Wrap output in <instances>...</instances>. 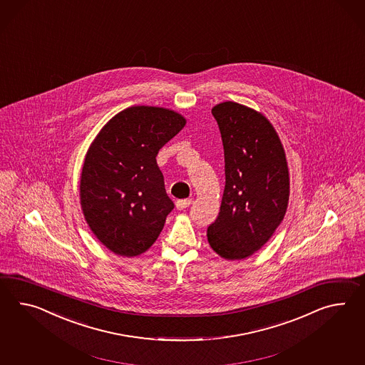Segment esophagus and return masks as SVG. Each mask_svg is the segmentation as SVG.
<instances>
[{
	"instance_id": "esophagus-1",
	"label": "esophagus",
	"mask_w": 365,
	"mask_h": 365,
	"mask_svg": "<svg viewBox=\"0 0 365 365\" xmlns=\"http://www.w3.org/2000/svg\"><path fill=\"white\" fill-rule=\"evenodd\" d=\"M190 205H191V200H190V199H182V200L177 202V208L182 211V210H185V208H187Z\"/></svg>"
}]
</instances>
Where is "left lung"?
I'll list each match as a JSON object with an SVG mask.
<instances>
[{
    "mask_svg": "<svg viewBox=\"0 0 365 365\" xmlns=\"http://www.w3.org/2000/svg\"><path fill=\"white\" fill-rule=\"evenodd\" d=\"M222 134L225 187L219 216L207 230L225 259L252 256L284 220L290 179L284 146L267 117L239 103L212 108Z\"/></svg>",
    "mask_w": 365,
    "mask_h": 365,
    "instance_id": "8db88e82",
    "label": "left lung"
}]
</instances>
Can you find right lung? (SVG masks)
<instances>
[{
  "label": "right lung",
  "instance_id": "obj_1",
  "mask_svg": "<svg viewBox=\"0 0 365 365\" xmlns=\"http://www.w3.org/2000/svg\"><path fill=\"white\" fill-rule=\"evenodd\" d=\"M185 125L171 109L137 106L112 117L91 143L81 169V210L113 253L140 256L158 239L174 203L155 157Z\"/></svg>",
  "mask_w": 365,
  "mask_h": 365
}]
</instances>
